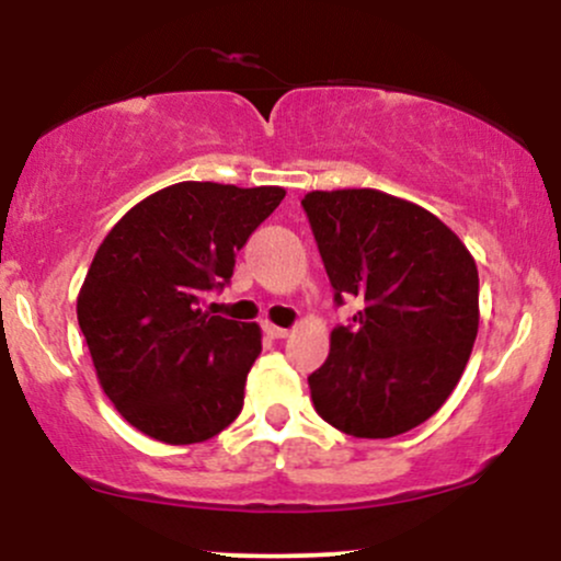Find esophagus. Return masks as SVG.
I'll use <instances>...</instances> for the list:
<instances>
[{
    "label": "esophagus",
    "instance_id": "obj_1",
    "mask_svg": "<svg viewBox=\"0 0 561 561\" xmlns=\"http://www.w3.org/2000/svg\"><path fill=\"white\" fill-rule=\"evenodd\" d=\"M263 332H266L272 340H285L289 334V330H285V327H276V324H272V321H266V324H263Z\"/></svg>",
    "mask_w": 561,
    "mask_h": 561
}]
</instances>
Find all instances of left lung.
Instances as JSON below:
<instances>
[{"label": "left lung", "mask_w": 561, "mask_h": 561, "mask_svg": "<svg viewBox=\"0 0 561 561\" xmlns=\"http://www.w3.org/2000/svg\"><path fill=\"white\" fill-rule=\"evenodd\" d=\"M302 208L337 306L362 300L308 377L313 409L371 440L420 427L459 385L478 337L472 253L440 218L388 192L317 190Z\"/></svg>", "instance_id": "left-lung-1"}]
</instances>
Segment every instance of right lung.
I'll use <instances>...</instances> for the list:
<instances>
[{
  "label": "right lung",
  "mask_w": 561,
  "mask_h": 561,
  "mask_svg": "<svg viewBox=\"0 0 561 561\" xmlns=\"http://www.w3.org/2000/svg\"><path fill=\"white\" fill-rule=\"evenodd\" d=\"M282 186L179 182L145 197L96 248L76 313L118 414L169 446L203 443L242 411L261 327L199 311Z\"/></svg>",
  "instance_id": "add662e5"
}]
</instances>
